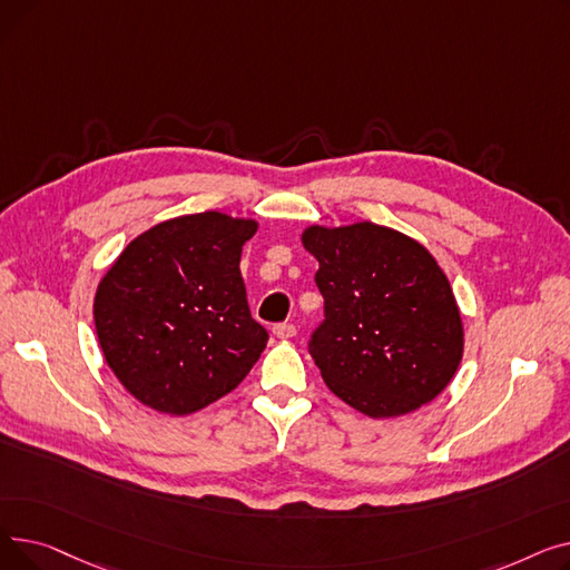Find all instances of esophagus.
Here are the masks:
<instances>
[{"label": "esophagus", "mask_w": 570, "mask_h": 570, "mask_svg": "<svg viewBox=\"0 0 570 570\" xmlns=\"http://www.w3.org/2000/svg\"><path fill=\"white\" fill-rule=\"evenodd\" d=\"M273 333H275V337H279V340H291V337L295 335V325H293V323H277V325L273 327Z\"/></svg>", "instance_id": "34e87169"}]
</instances>
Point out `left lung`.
<instances>
[{
	"label": "left lung",
	"instance_id": "obj_1",
	"mask_svg": "<svg viewBox=\"0 0 570 570\" xmlns=\"http://www.w3.org/2000/svg\"><path fill=\"white\" fill-rule=\"evenodd\" d=\"M303 245L318 261L323 321L307 346L325 385L370 417L432 402L464 348L453 288L432 254L372 222L312 226Z\"/></svg>",
	"mask_w": 570,
	"mask_h": 570
}]
</instances>
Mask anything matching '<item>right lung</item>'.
Returning a JSON list of instances; mask_svg holds the SVG:
<instances>
[{
    "label": "right lung",
    "mask_w": 570,
    "mask_h": 570,
    "mask_svg": "<svg viewBox=\"0 0 570 570\" xmlns=\"http://www.w3.org/2000/svg\"><path fill=\"white\" fill-rule=\"evenodd\" d=\"M256 222L168 219L119 254L95 297L106 363L145 406L187 415L230 393L267 344L239 275Z\"/></svg>",
    "instance_id": "obj_1"
}]
</instances>
